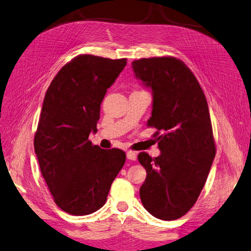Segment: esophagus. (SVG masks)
<instances>
[{"instance_id":"esophagus-1","label":"esophagus","mask_w":251,"mask_h":251,"mask_svg":"<svg viewBox=\"0 0 251 251\" xmlns=\"http://www.w3.org/2000/svg\"><path fill=\"white\" fill-rule=\"evenodd\" d=\"M126 155H127V159L130 161H136V159H137V154L134 151H127Z\"/></svg>"}]
</instances>
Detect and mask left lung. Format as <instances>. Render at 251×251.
<instances>
[{
    "label": "left lung",
    "mask_w": 251,
    "mask_h": 251,
    "mask_svg": "<svg viewBox=\"0 0 251 251\" xmlns=\"http://www.w3.org/2000/svg\"><path fill=\"white\" fill-rule=\"evenodd\" d=\"M131 65L153 93L147 125L158 129L153 136L161 150L156 158L138 154L147 171L141 202L160 220L179 219L197 201L217 151L207 99L193 72L178 58H140Z\"/></svg>",
    "instance_id": "obj_1"
}]
</instances>
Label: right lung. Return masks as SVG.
I'll use <instances>...</instances> for the list:
<instances>
[{
	"label": "right lung",
	"mask_w": 251,
	"mask_h": 251,
	"mask_svg": "<svg viewBox=\"0 0 251 251\" xmlns=\"http://www.w3.org/2000/svg\"><path fill=\"white\" fill-rule=\"evenodd\" d=\"M126 63L80 54L61 68L44 97L34 152L54 202L70 214L102 208L126 161L123 150L101 149L89 140L106 89Z\"/></svg>",
	"instance_id": "1"
}]
</instances>
